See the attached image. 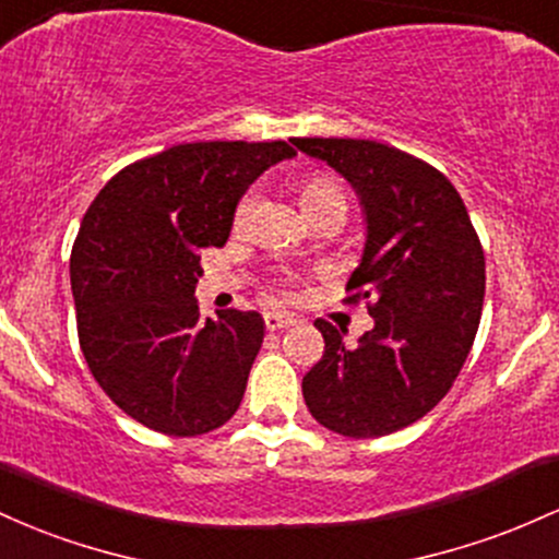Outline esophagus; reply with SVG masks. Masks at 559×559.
I'll return each instance as SVG.
<instances>
[{"label":"esophagus","instance_id":"obj_1","mask_svg":"<svg viewBox=\"0 0 559 559\" xmlns=\"http://www.w3.org/2000/svg\"><path fill=\"white\" fill-rule=\"evenodd\" d=\"M296 322H298V319L290 317V313H274V311L263 313V324H266L269 332L293 328V324H296Z\"/></svg>","mask_w":559,"mask_h":559}]
</instances>
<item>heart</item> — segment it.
Masks as SVG:
<instances>
[{"instance_id": "b5f03b06", "label": "heart", "mask_w": 559, "mask_h": 559, "mask_svg": "<svg viewBox=\"0 0 559 559\" xmlns=\"http://www.w3.org/2000/svg\"><path fill=\"white\" fill-rule=\"evenodd\" d=\"M253 203H255V192L250 190L246 198L237 203V211H235V224L237 227H242L246 224V218L250 216V211H253ZM346 205V192H343V187L337 185L335 179L324 177V174H313L300 185V205H304V211L309 213H317L322 209H328V205Z\"/></svg>"}]
</instances>
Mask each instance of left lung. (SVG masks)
Here are the masks:
<instances>
[{"label": "left lung", "mask_w": 559, "mask_h": 559, "mask_svg": "<svg viewBox=\"0 0 559 559\" xmlns=\"http://www.w3.org/2000/svg\"><path fill=\"white\" fill-rule=\"evenodd\" d=\"M359 195L367 240L346 304L367 298L374 328L348 348L324 319V354L304 378L311 417L348 438L417 423L454 385L486 293V259L465 203L430 163L372 140H293Z\"/></svg>", "instance_id": "obj_1"}]
</instances>
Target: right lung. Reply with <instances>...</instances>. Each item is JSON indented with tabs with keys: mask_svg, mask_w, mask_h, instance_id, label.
Listing matches in <instances>:
<instances>
[{
	"mask_svg": "<svg viewBox=\"0 0 559 559\" xmlns=\"http://www.w3.org/2000/svg\"><path fill=\"white\" fill-rule=\"evenodd\" d=\"M287 142H190L131 163L92 200L71 250L76 328L112 404L166 436H203L240 406L259 311L200 322V250L227 242L246 190Z\"/></svg>",
	"mask_w": 559,
	"mask_h": 559,
	"instance_id": "right-lung-1",
	"label": "right lung"
}]
</instances>
